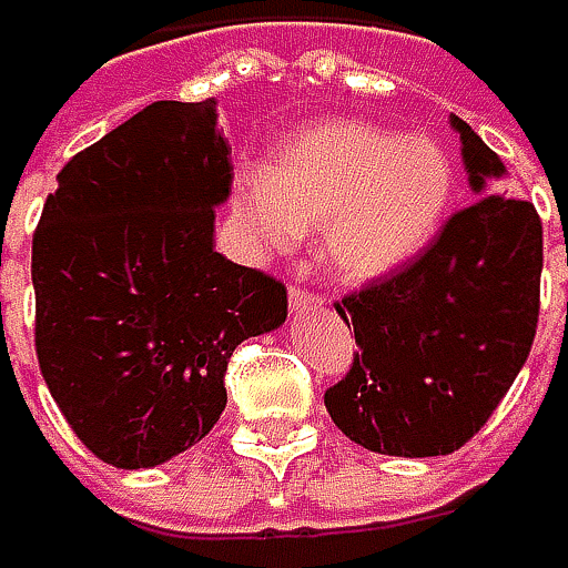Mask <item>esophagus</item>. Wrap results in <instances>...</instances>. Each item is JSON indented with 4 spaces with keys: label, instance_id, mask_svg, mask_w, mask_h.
I'll list each match as a JSON object with an SVG mask.
<instances>
[{
    "label": "esophagus",
    "instance_id": "obj_1",
    "mask_svg": "<svg viewBox=\"0 0 568 568\" xmlns=\"http://www.w3.org/2000/svg\"><path fill=\"white\" fill-rule=\"evenodd\" d=\"M288 308H292V315H302V312H308V308H322V298L315 295V292H305V288H288Z\"/></svg>",
    "mask_w": 568,
    "mask_h": 568
}]
</instances>
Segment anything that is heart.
<instances>
[{
  "mask_svg": "<svg viewBox=\"0 0 568 568\" xmlns=\"http://www.w3.org/2000/svg\"><path fill=\"white\" fill-rule=\"evenodd\" d=\"M454 203L450 154L424 134L332 118L288 134L266 176H246L236 220L260 256L318 233L328 270L378 283L410 266L440 233Z\"/></svg>",
  "mask_w": 568,
  "mask_h": 568,
  "instance_id": "heart-1",
  "label": "heart"
}]
</instances>
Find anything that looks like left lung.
I'll return each mask as SVG.
<instances>
[{
	"mask_svg": "<svg viewBox=\"0 0 568 568\" xmlns=\"http://www.w3.org/2000/svg\"><path fill=\"white\" fill-rule=\"evenodd\" d=\"M477 203L388 283L338 302L358 352L325 392L335 427L388 457H440L464 447L510 392L539 318L542 223L532 203L494 193L504 161L450 114Z\"/></svg>",
	"mask_w": 568,
	"mask_h": 568,
	"instance_id": "8db88e82",
	"label": "left lung"
}]
</instances>
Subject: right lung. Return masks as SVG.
<instances>
[{
    "label": "right lung",
    "instance_id": "1",
    "mask_svg": "<svg viewBox=\"0 0 568 568\" xmlns=\"http://www.w3.org/2000/svg\"><path fill=\"white\" fill-rule=\"evenodd\" d=\"M216 101H154L58 173L32 240L36 352L78 440L151 470L226 407L240 342L285 322L283 283L213 250L230 200Z\"/></svg>",
    "mask_w": 568,
    "mask_h": 568
}]
</instances>
